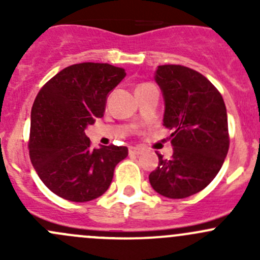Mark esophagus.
<instances>
[{"mask_svg": "<svg viewBox=\"0 0 260 260\" xmlns=\"http://www.w3.org/2000/svg\"><path fill=\"white\" fill-rule=\"evenodd\" d=\"M142 153V148H140V147H131L129 148V154H136V156H138V154Z\"/></svg>", "mask_w": 260, "mask_h": 260, "instance_id": "obj_1", "label": "esophagus"}]
</instances>
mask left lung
<instances>
[{
	"label": "left lung",
	"instance_id": "left-lung-1",
	"mask_svg": "<svg viewBox=\"0 0 260 260\" xmlns=\"http://www.w3.org/2000/svg\"><path fill=\"white\" fill-rule=\"evenodd\" d=\"M156 81L165 98L164 125L172 131L171 158L158 156L149 182L159 195L185 199L204 190L229 151L224 99L203 74L183 65H159Z\"/></svg>",
	"mask_w": 260,
	"mask_h": 260
}]
</instances>
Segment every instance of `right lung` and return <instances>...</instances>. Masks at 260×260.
Listing matches in <instances>:
<instances>
[{"mask_svg": "<svg viewBox=\"0 0 260 260\" xmlns=\"http://www.w3.org/2000/svg\"><path fill=\"white\" fill-rule=\"evenodd\" d=\"M124 77L122 68L80 62L57 73L36 95L28 153L40 180L55 195L85 203L108 190L128 148H91L85 128L103 117L107 95Z\"/></svg>", "mask_w": 260, "mask_h": 260, "instance_id": "obj_1", "label": "right lung"}]
</instances>
